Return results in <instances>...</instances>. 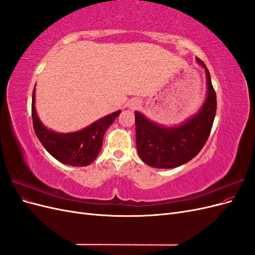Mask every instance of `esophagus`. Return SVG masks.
I'll return each instance as SVG.
<instances>
[{"mask_svg":"<svg viewBox=\"0 0 255 255\" xmlns=\"http://www.w3.org/2000/svg\"><path fill=\"white\" fill-rule=\"evenodd\" d=\"M138 106H139V103H138L137 101L130 102V107H132V109H136V107H138Z\"/></svg>","mask_w":255,"mask_h":255,"instance_id":"obj_1","label":"esophagus"}]
</instances>
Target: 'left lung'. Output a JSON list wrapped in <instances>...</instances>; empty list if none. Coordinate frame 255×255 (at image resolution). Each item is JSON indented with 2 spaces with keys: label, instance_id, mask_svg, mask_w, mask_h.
Returning <instances> with one entry per match:
<instances>
[{
  "label": "left lung",
  "instance_id": "obj_1",
  "mask_svg": "<svg viewBox=\"0 0 255 255\" xmlns=\"http://www.w3.org/2000/svg\"><path fill=\"white\" fill-rule=\"evenodd\" d=\"M207 95L197 115L177 127L168 128L146 119L135 112L136 148L143 163L153 168H175L194 158L201 151L214 123L217 98L205 64Z\"/></svg>",
  "mask_w": 255,
  "mask_h": 255
}]
</instances>
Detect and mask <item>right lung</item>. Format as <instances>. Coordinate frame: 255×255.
Masks as SVG:
<instances>
[{"label":"right lung","mask_w":255,"mask_h":255,"mask_svg":"<svg viewBox=\"0 0 255 255\" xmlns=\"http://www.w3.org/2000/svg\"><path fill=\"white\" fill-rule=\"evenodd\" d=\"M117 111L99 119L89 127L73 133H56L48 129L39 120L35 109V88L32 98V117L34 130L42 145L60 163L74 167L90 165L98 157L103 137L115 119L120 115Z\"/></svg>","instance_id":"right-lung-1"}]
</instances>
